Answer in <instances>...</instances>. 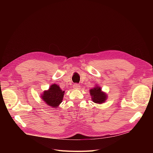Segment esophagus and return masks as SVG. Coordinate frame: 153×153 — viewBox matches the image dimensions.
<instances>
[{
    "mask_svg": "<svg viewBox=\"0 0 153 153\" xmlns=\"http://www.w3.org/2000/svg\"><path fill=\"white\" fill-rule=\"evenodd\" d=\"M73 87H74V89L77 90V89H79V88H80V85H79V84H77V83H74V84L73 85Z\"/></svg>",
    "mask_w": 153,
    "mask_h": 153,
    "instance_id": "1",
    "label": "esophagus"
}]
</instances>
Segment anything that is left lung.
I'll return each mask as SVG.
<instances>
[{"label": "left lung", "mask_w": 153, "mask_h": 153, "mask_svg": "<svg viewBox=\"0 0 153 153\" xmlns=\"http://www.w3.org/2000/svg\"><path fill=\"white\" fill-rule=\"evenodd\" d=\"M90 94L93 101L96 103H102L106 99V94L101 91V88L98 86L90 90Z\"/></svg>", "instance_id": "left-lung-1"}]
</instances>
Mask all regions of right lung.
Returning a JSON list of instances; mask_svg holds the SVG:
<instances>
[{
	"instance_id": "add662e5",
	"label": "right lung",
	"mask_w": 153,
	"mask_h": 153,
	"mask_svg": "<svg viewBox=\"0 0 153 153\" xmlns=\"http://www.w3.org/2000/svg\"><path fill=\"white\" fill-rule=\"evenodd\" d=\"M64 91H63L56 84L51 86L48 91H44L42 98L47 105L52 107H57L62 102Z\"/></svg>"
}]
</instances>
